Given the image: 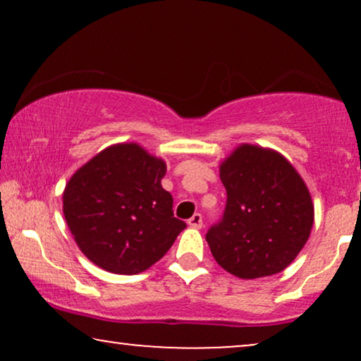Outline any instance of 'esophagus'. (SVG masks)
Instances as JSON below:
<instances>
[{
	"label": "esophagus",
	"mask_w": 361,
	"mask_h": 361,
	"mask_svg": "<svg viewBox=\"0 0 361 361\" xmlns=\"http://www.w3.org/2000/svg\"><path fill=\"white\" fill-rule=\"evenodd\" d=\"M187 224H189V226H192V228H202V215L194 214L189 220H187Z\"/></svg>",
	"instance_id": "esophagus-1"
}]
</instances>
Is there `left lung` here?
Returning <instances> with one entry per match:
<instances>
[{"label": "left lung", "mask_w": 361, "mask_h": 361, "mask_svg": "<svg viewBox=\"0 0 361 361\" xmlns=\"http://www.w3.org/2000/svg\"><path fill=\"white\" fill-rule=\"evenodd\" d=\"M221 219L205 240L216 263L243 279L281 273L304 248L314 205L298 171L276 151L243 145L220 166Z\"/></svg>", "instance_id": "1"}]
</instances>
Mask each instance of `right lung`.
<instances>
[{
	"mask_svg": "<svg viewBox=\"0 0 361 361\" xmlns=\"http://www.w3.org/2000/svg\"><path fill=\"white\" fill-rule=\"evenodd\" d=\"M166 162L135 142L103 149L71 177L63 215L78 248L115 274H137L159 261L185 228L162 189Z\"/></svg>",
	"mask_w": 361,
	"mask_h": 361,
	"instance_id": "right-lung-1",
	"label": "right lung"
}]
</instances>
